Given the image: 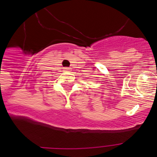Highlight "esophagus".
Here are the masks:
<instances>
[{"instance_id":"esophagus-1","label":"esophagus","mask_w":157,"mask_h":157,"mask_svg":"<svg viewBox=\"0 0 157 157\" xmlns=\"http://www.w3.org/2000/svg\"><path fill=\"white\" fill-rule=\"evenodd\" d=\"M65 70H66V71H69V70H71V69L69 68V67H65Z\"/></svg>"}]
</instances>
